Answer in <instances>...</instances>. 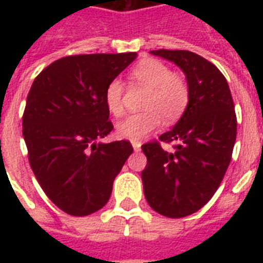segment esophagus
<instances>
[{"mask_svg": "<svg viewBox=\"0 0 263 263\" xmlns=\"http://www.w3.org/2000/svg\"><path fill=\"white\" fill-rule=\"evenodd\" d=\"M132 148L135 149V151H139V149H141V142H138V141H134V142H132Z\"/></svg>", "mask_w": 263, "mask_h": 263, "instance_id": "esophagus-1", "label": "esophagus"}]
</instances>
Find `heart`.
<instances>
[{"label":"heart","instance_id":"obj_1","mask_svg":"<svg viewBox=\"0 0 263 263\" xmlns=\"http://www.w3.org/2000/svg\"><path fill=\"white\" fill-rule=\"evenodd\" d=\"M132 86L148 88L142 108L145 111L131 114L117 124L118 137L129 141H142L155 131L163 120L165 124L176 122L187 108L190 88L186 79L173 73L169 66L154 58H145L129 70ZM125 86L120 79L111 80L105 87L104 101L112 115L118 117L124 111Z\"/></svg>","mask_w":263,"mask_h":263}]
</instances>
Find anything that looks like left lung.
Returning <instances> with one entry per match:
<instances>
[{
  "instance_id": "8db88e82",
  "label": "left lung",
  "mask_w": 263,
  "mask_h": 263,
  "mask_svg": "<svg viewBox=\"0 0 263 263\" xmlns=\"http://www.w3.org/2000/svg\"><path fill=\"white\" fill-rule=\"evenodd\" d=\"M184 71L190 101L173 129L143 143V193L149 205L169 218L196 213L220 187L237 138V115L226 77L211 62L189 50H152ZM160 142H176L166 153Z\"/></svg>"
}]
</instances>
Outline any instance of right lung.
Returning <instances> with one entry per match:
<instances>
[{
	"label": "right lung",
	"instance_id": "add662e5",
	"mask_svg": "<svg viewBox=\"0 0 263 263\" xmlns=\"http://www.w3.org/2000/svg\"><path fill=\"white\" fill-rule=\"evenodd\" d=\"M135 58V52L66 56L32 83L22 117L28 159L45 194L66 214L103 209L134 152L129 141H96L114 128L105 87Z\"/></svg>",
	"mask_w": 263,
	"mask_h": 263
}]
</instances>
